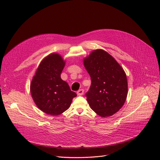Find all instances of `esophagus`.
Returning <instances> with one entry per match:
<instances>
[{
	"label": "esophagus",
	"instance_id": "1",
	"mask_svg": "<svg viewBox=\"0 0 160 160\" xmlns=\"http://www.w3.org/2000/svg\"><path fill=\"white\" fill-rule=\"evenodd\" d=\"M77 95H82L84 93V89H81L78 90V91H77Z\"/></svg>",
	"mask_w": 160,
	"mask_h": 160
}]
</instances>
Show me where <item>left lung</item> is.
<instances>
[{
  "label": "left lung",
  "mask_w": 160,
  "mask_h": 160,
  "mask_svg": "<svg viewBox=\"0 0 160 160\" xmlns=\"http://www.w3.org/2000/svg\"><path fill=\"white\" fill-rule=\"evenodd\" d=\"M91 84L85 93L91 109L101 117H109L122 108L128 95L127 77L109 53L98 49L84 59Z\"/></svg>",
  "instance_id": "obj_1"
}]
</instances>
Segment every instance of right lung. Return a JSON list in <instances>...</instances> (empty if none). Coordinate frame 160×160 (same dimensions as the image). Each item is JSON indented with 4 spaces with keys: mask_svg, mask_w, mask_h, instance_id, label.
Masks as SVG:
<instances>
[{
    "mask_svg": "<svg viewBox=\"0 0 160 160\" xmlns=\"http://www.w3.org/2000/svg\"><path fill=\"white\" fill-rule=\"evenodd\" d=\"M65 61L53 53L42 60L31 84L32 98L43 112L58 115L68 109L77 96L68 83L61 78Z\"/></svg>",
    "mask_w": 160,
    "mask_h": 160,
    "instance_id": "right-lung-1",
    "label": "right lung"
}]
</instances>
